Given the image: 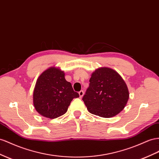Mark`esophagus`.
I'll use <instances>...</instances> for the list:
<instances>
[{"label":"esophagus","instance_id":"34e87169","mask_svg":"<svg viewBox=\"0 0 159 159\" xmlns=\"http://www.w3.org/2000/svg\"><path fill=\"white\" fill-rule=\"evenodd\" d=\"M84 91H82V90H81V91L79 92L80 98H82V97L84 96Z\"/></svg>","mask_w":159,"mask_h":159}]
</instances>
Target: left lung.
Returning a JSON list of instances; mask_svg holds the SVG:
<instances>
[{"mask_svg":"<svg viewBox=\"0 0 159 159\" xmlns=\"http://www.w3.org/2000/svg\"><path fill=\"white\" fill-rule=\"evenodd\" d=\"M128 98L129 91L120 75L110 67H102L92 74L82 100L91 114L111 118L124 108Z\"/></svg>","mask_w":159,"mask_h":159,"instance_id":"1","label":"left lung"}]
</instances>
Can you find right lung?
<instances>
[{
  "label": "right lung",
  "instance_id": "1",
  "mask_svg": "<svg viewBox=\"0 0 159 159\" xmlns=\"http://www.w3.org/2000/svg\"><path fill=\"white\" fill-rule=\"evenodd\" d=\"M71 84L65 78V73L52 66L39 76L33 91V105L37 112L53 119L66 113L71 100L78 98Z\"/></svg>",
  "mask_w": 159,
  "mask_h": 159
}]
</instances>
